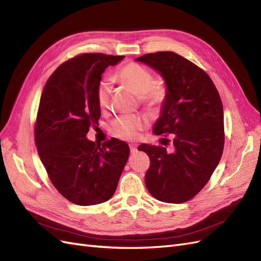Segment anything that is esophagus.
Here are the masks:
<instances>
[{"instance_id": "obj_1", "label": "esophagus", "mask_w": 261, "mask_h": 261, "mask_svg": "<svg viewBox=\"0 0 261 261\" xmlns=\"http://www.w3.org/2000/svg\"><path fill=\"white\" fill-rule=\"evenodd\" d=\"M129 148H130V152H132V153H135V152H137V146H135V145H130V146H129Z\"/></svg>"}]
</instances>
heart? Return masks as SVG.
<instances>
[{
    "mask_svg": "<svg viewBox=\"0 0 261 261\" xmlns=\"http://www.w3.org/2000/svg\"><path fill=\"white\" fill-rule=\"evenodd\" d=\"M115 77L137 93L141 103L149 110L159 109L167 97V88L161 82H155L149 69L137 63H127L123 65L115 74ZM111 93V85L108 81H101L96 90V98L100 109H107ZM148 125L147 118L143 115H124L114 120L110 126V132L113 136L133 140Z\"/></svg>",
    "mask_w": 261,
    "mask_h": 261,
    "instance_id": "b5f03b06",
    "label": "heart"
}]
</instances>
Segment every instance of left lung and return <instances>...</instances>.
Returning <instances> with one entry per match:
<instances>
[{
  "mask_svg": "<svg viewBox=\"0 0 261 261\" xmlns=\"http://www.w3.org/2000/svg\"><path fill=\"white\" fill-rule=\"evenodd\" d=\"M136 61L156 70L167 86L153 133L174 135L170 152L160 146H139L150 159L146 187L160 201L185 202L208 183L222 155V101L207 73L174 52L148 53Z\"/></svg>",
  "mask_w": 261,
  "mask_h": 261,
  "instance_id": "8db88e82",
  "label": "left lung"
}]
</instances>
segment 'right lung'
Returning a JSON list of instances; mask_svg holds the SVG:
<instances>
[{
    "label": "right lung",
    "mask_w": 261,
    "mask_h": 261,
    "mask_svg": "<svg viewBox=\"0 0 261 261\" xmlns=\"http://www.w3.org/2000/svg\"><path fill=\"white\" fill-rule=\"evenodd\" d=\"M123 55L85 53L61 64L46 82L35 126L38 154L54 187L70 202L92 206L109 200L129 155L116 138L96 145L86 137L99 125L97 86Z\"/></svg>",
    "instance_id": "1"
}]
</instances>
